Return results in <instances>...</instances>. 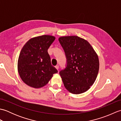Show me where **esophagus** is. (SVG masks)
I'll use <instances>...</instances> for the list:
<instances>
[{
    "label": "esophagus",
    "mask_w": 121,
    "mask_h": 121,
    "mask_svg": "<svg viewBox=\"0 0 121 121\" xmlns=\"http://www.w3.org/2000/svg\"><path fill=\"white\" fill-rule=\"evenodd\" d=\"M55 68H56V70H58V69H59V65H56V66H55Z\"/></svg>",
    "instance_id": "34e87169"
}]
</instances>
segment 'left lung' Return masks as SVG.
<instances>
[{"label": "left lung", "mask_w": 121, "mask_h": 121, "mask_svg": "<svg viewBox=\"0 0 121 121\" xmlns=\"http://www.w3.org/2000/svg\"><path fill=\"white\" fill-rule=\"evenodd\" d=\"M65 51L67 65L59 74L64 86L71 93L87 91L96 81L99 72L98 56L91 45L78 36L59 38Z\"/></svg>", "instance_id": "1"}]
</instances>
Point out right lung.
Listing matches in <instances>:
<instances>
[{
	"label": "right lung",
	"instance_id": "add662e5",
	"mask_svg": "<svg viewBox=\"0 0 121 121\" xmlns=\"http://www.w3.org/2000/svg\"><path fill=\"white\" fill-rule=\"evenodd\" d=\"M53 36L44 35L30 38L24 45L17 61L21 79L28 86L39 88L45 86L58 71L51 65L48 53L55 40Z\"/></svg>",
	"mask_w": 121,
	"mask_h": 121
}]
</instances>
